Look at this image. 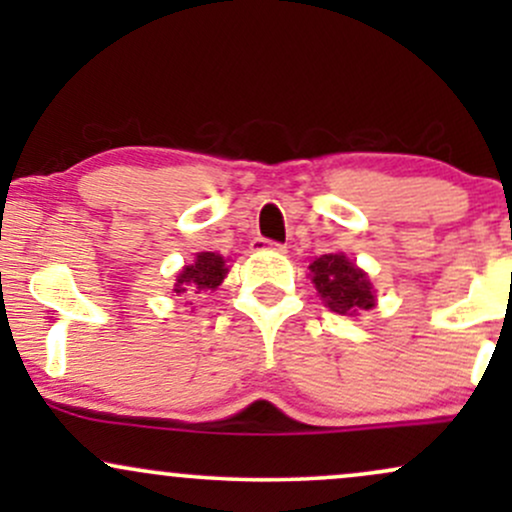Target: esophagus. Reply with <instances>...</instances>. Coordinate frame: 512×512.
Here are the masks:
<instances>
[{
  "label": "esophagus",
  "mask_w": 512,
  "mask_h": 512,
  "mask_svg": "<svg viewBox=\"0 0 512 512\" xmlns=\"http://www.w3.org/2000/svg\"><path fill=\"white\" fill-rule=\"evenodd\" d=\"M250 250L252 252H262V250H274V252H284L286 250V245H281V243H272V240H267V238H255L250 243Z\"/></svg>",
  "instance_id": "1"
}]
</instances>
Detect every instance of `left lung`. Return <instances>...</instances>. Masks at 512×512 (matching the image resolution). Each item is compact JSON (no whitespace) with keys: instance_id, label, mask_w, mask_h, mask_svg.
Returning a JSON list of instances; mask_svg holds the SVG:
<instances>
[{"instance_id":"left-lung-1","label":"left lung","mask_w":512,"mask_h":512,"mask_svg":"<svg viewBox=\"0 0 512 512\" xmlns=\"http://www.w3.org/2000/svg\"><path fill=\"white\" fill-rule=\"evenodd\" d=\"M310 281L332 313L354 317L375 305L373 284L344 252H330L310 262Z\"/></svg>"}]
</instances>
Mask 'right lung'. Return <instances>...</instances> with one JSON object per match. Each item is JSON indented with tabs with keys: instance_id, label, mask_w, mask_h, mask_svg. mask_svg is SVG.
I'll return each instance as SVG.
<instances>
[{
	"instance_id": "add662e5",
	"label": "right lung",
	"mask_w": 512,
	"mask_h": 512,
	"mask_svg": "<svg viewBox=\"0 0 512 512\" xmlns=\"http://www.w3.org/2000/svg\"><path fill=\"white\" fill-rule=\"evenodd\" d=\"M228 267L226 260L216 252H197L195 262L182 267V272L175 279V293H199L219 289L221 281L226 279Z\"/></svg>"
}]
</instances>
